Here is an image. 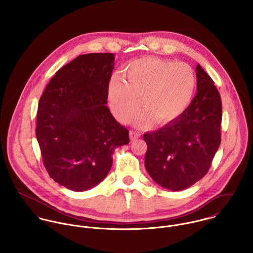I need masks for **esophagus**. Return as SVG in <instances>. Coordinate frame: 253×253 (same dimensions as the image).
Returning a JSON list of instances; mask_svg holds the SVG:
<instances>
[{
    "mask_svg": "<svg viewBox=\"0 0 253 253\" xmlns=\"http://www.w3.org/2000/svg\"><path fill=\"white\" fill-rule=\"evenodd\" d=\"M129 137H130V140L133 141V140H135V139H137V138L140 137V133L131 130V131L129 132Z\"/></svg>",
    "mask_w": 253,
    "mask_h": 253,
    "instance_id": "1",
    "label": "esophagus"
}]
</instances>
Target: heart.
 Listing matches in <instances>:
<instances>
[{
  "mask_svg": "<svg viewBox=\"0 0 253 253\" xmlns=\"http://www.w3.org/2000/svg\"><path fill=\"white\" fill-rule=\"evenodd\" d=\"M125 80L113 76L108 96L117 119L128 122L140 107L135 124L145 126L170 123L180 117L191 104L197 88V77L186 63L143 57L129 62L123 70Z\"/></svg>",
  "mask_w": 253,
  "mask_h": 253,
  "instance_id": "heart-1",
  "label": "heart"
}]
</instances>
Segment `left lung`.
Here are the masks:
<instances>
[{"mask_svg": "<svg viewBox=\"0 0 253 253\" xmlns=\"http://www.w3.org/2000/svg\"><path fill=\"white\" fill-rule=\"evenodd\" d=\"M196 70L198 92L189 107L162 128L144 134L146 170L157 184L171 191L202 179L221 142L220 94L200 64Z\"/></svg>", "mask_w": 253, "mask_h": 253, "instance_id": "left-lung-1", "label": "left lung"}]
</instances>
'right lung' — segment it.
Returning <instances> with one entry per match:
<instances>
[{
  "instance_id": "obj_1",
  "label": "right lung",
  "mask_w": 253,
  "mask_h": 253,
  "mask_svg": "<svg viewBox=\"0 0 253 253\" xmlns=\"http://www.w3.org/2000/svg\"><path fill=\"white\" fill-rule=\"evenodd\" d=\"M114 53H87L55 73L39 101L36 137L49 176L82 192L108 174L128 130L107 107Z\"/></svg>"
}]
</instances>
